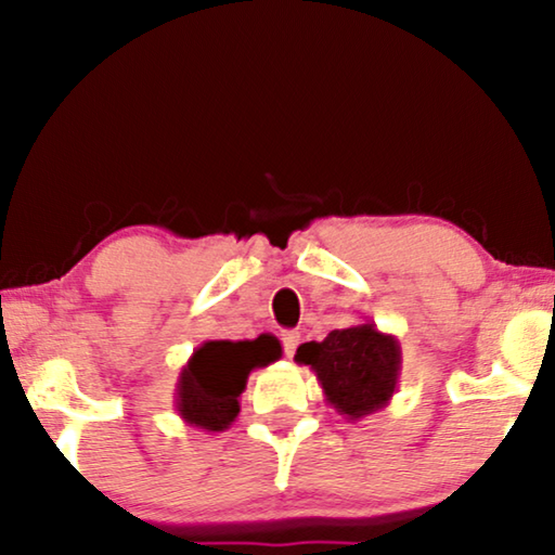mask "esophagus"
Segmentation results:
<instances>
[{"mask_svg": "<svg viewBox=\"0 0 555 555\" xmlns=\"http://www.w3.org/2000/svg\"><path fill=\"white\" fill-rule=\"evenodd\" d=\"M298 344H300V333H298V331H287V333H283V346H285L287 359H293L295 348H298Z\"/></svg>", "mask_w": 555, "mask_h": 555, "instance_id": "obj_1", "label": "esophagus"}]
</instances>
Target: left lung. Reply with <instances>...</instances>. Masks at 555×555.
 Listing matches in <instances>:
<instances>
[{
	"mask_svg": "<svg viewBox=\"0 0 555 555\" xmlns=\"http://www.w3.org/2000/svg\"><path fill=\"white\" fill-rule=\"evenodd\" d=\"M295 361L310 366L325 401L351 422L389 404L401 376L399 338L371 321L300 344Z\"/></svg>",
	"mask_w": 555,
	"mask_h": 555,
	"instance_id": "left-lung-1",
	"label": "left lung"
}]
</instances>
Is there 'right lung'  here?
<instances>
[{"mask_svg": "<svg viewBox=\"0 0 555 555\" xmlns=\"http://www.w3.org/2000/svg\"><path fill=\"white\" fill-rule=\"evenodd\" d=\"M283 356L275 336L255 340H204L177 378L173 406L189 427L224 431L240 414V397L255 369L270 366Z\"/></svg>", "mask_w": 555, "mask_h": 555, "instance_id": "right-lung-1", "label": "right lung"}]
</instances>
